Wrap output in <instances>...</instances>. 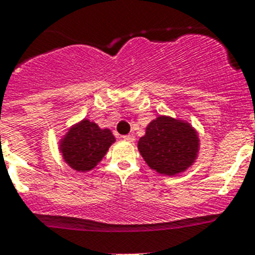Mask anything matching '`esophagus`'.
I'll use <instances>...</instances> for the list:
<instances>
[{
    "label": "esophagus",
    "instance_id": "1",
    "mask_svg": "<svg viewBox=\"0 0 255 255\" xmlns=\"http://www.w3.org/2000/svg\"><path fill=\"white\" fill-rule=\"evenodd\" d=\"M124 140L131 143V141L135 140V136H134V135H125V136H124Z\"/></svg>",
    "mask_w": 255,
    "mask_h": 255
}]
</instances>
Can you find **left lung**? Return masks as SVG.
Wrapping results in <instances>:
<instances>
[{"label":"left lung","mask_w":255,"mask_h":255,"mask_svg":"<svg viewBox=\"0 0 255 255\" xmlns=\"http://www.w3.org/2000/svg\"><path fill=\"white\" fill-rule=\"evenodd\" d=\"M199 141L198 131L188 121L159 115L145 128L138 149L152 170L176 176L194 164Z\"/></svg>","instance_id":"1"}]
</instances>
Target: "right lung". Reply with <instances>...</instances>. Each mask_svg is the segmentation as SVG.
<instances>
[{
    "label": "right lung",
    "instance_id": "add662e5",
    "mask_svg": "<svg viewBox=\"0 0 255 255\" xmlns=\"http://www.w3.org/2000/svg\"><path fill=\"white\" fill-rule=\"evenodd\" d=\"M115 141L111 130L101 129L93 121L83 119L60 139L58 149L67 166L78 172H88L102 161Z\"/></svg>",
    "mask_w": 255,
    "mask_h": 255
}]
</instances>
